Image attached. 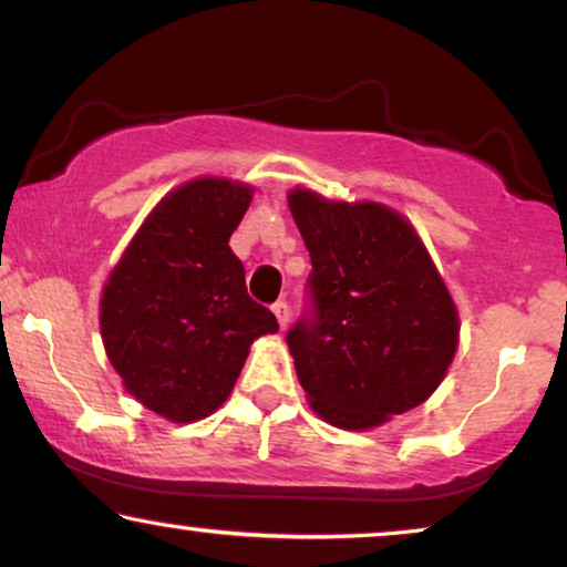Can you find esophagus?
<instances>
[{
	"instance_id": "obj_1",
	"label": "esophagus",
	"mask_w": 567,
	"mask_h": 567,
	"mask_svg": "<svg viewBox=\"0 0 567 567\" xmlns=\"http://www.w3.org/2000/svg\"><path fill=\"white\" fill-rule=\"evenodd\" d=\"M271 311H275V316H277V321H279V327H288V319H290V306L285 303V300H277L275 306H271Z\"/></svg>"
}]
</instances>
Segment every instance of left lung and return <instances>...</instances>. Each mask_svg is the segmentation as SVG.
<instances>
[{
  "instance_id": "left-lung-1",
  "label": "left lung",
  "mask_w": 567,
  "mask_h": 567,
  "mask_svg": "<svg viewBox=\"0 0 567 567\" xmlns=\"http://www.w3.org/2000/svg\"><path fill=\"white\" fill-rule=\"evenodd\" d=\"M288 205L311 254L308 308L288 331L321 420L368 430L425 402L458 344V313L417 233L375 202L296 188Z\"/></svg>"
}]
</instances>
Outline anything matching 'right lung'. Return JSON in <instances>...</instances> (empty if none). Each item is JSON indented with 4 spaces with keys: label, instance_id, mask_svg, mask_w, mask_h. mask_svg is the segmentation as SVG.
I'll use <instances>...</instances> for the list:
<instances>
[{
    "label": "right lung",
    "instance_id": "right-lung-1",
    "mask_svg": "<svg viewBox=\"0 0 567 567\" xmlns=\"http://www.w3.org/2000/svg\"><path fill=\"white\" fill-rule=\"evenodd\" d=\"M254 188L196 178L157 205L101 298V334L130 394L171 422L213 414L236 386L248 347L279 323L246 292L228 240Z\"/></svg>",
    "mask_w": 567,
    "mask_h": 567
}]
</instances>
